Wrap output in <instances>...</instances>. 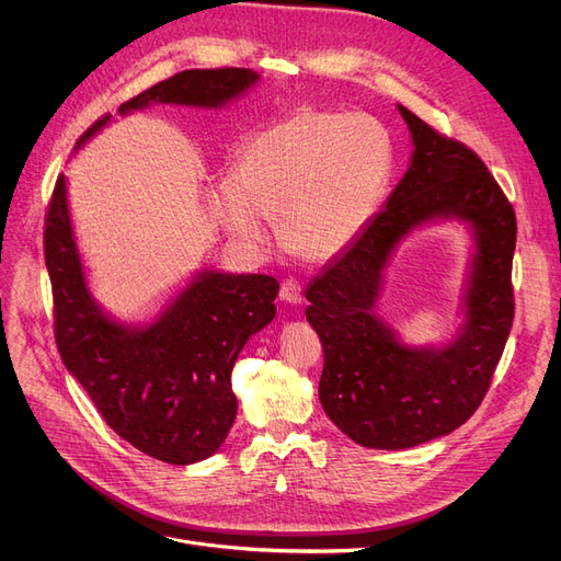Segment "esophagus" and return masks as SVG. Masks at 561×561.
<instances>
[{"label":"esophagus","mask_w":561,"mask_h":561,"mask_svg":"<svg viewBox=\"0 0 561 561\" xmlns=\"http://www.w3.org/2000/svg\"><path fill=\"white\" fill-rule=\"evenodd\" d=\"M279 298L288 305H300L302 302V286L296 279H284L279 288Z\"/></svg>","instance_id":"obj_1"}]
</instances>
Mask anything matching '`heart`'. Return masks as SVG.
<instances>
[{
	"instance_id": "obj_1",
	"label": "heart",
	"mask_w": 561,
	"mask_h": 561,
	"mask_svg": "<svg viewBox=\"0 0 561 561\" xmlns=\"http://www.w3.org/2000/svg\"><path fill=\"white\" fill-rule=\"evenodd\" d=\"M391 174L393 140L375 117L300 108L243 142L209 206L243 248L268 245L261 220H277L282 245L318 263L364 231Z\"/></svg>"
}]
</instances>
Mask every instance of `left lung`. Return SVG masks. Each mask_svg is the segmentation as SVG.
I'll list each match as a JSON object with an SVG mask.
<instances>
[{"label":"left lung","instance_id":"obj_1","mask_svg":"<svg viewBox=\"0 0 561 561\" xmlns=\"http://www.w3.org/2000/svg\"><path fill=\"white\" fill-rule=\"evenodd\" d=\"M414 138L400 184L366 229L307 288V320L325 352L320 404L355 444L414 448L463 425L484 400L514 322V206L484 161L398 106ZM459 217L479 252L465 332L444 348H407L374 316L380 271L411 229Z\"/></svg>","mask_w":561,"mask_h":561}]
</instances>
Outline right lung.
<instances>
[{"instance_id": "1", "label": "right lung", "mask_w": 561, "mask_h": 561, "mask_svg": "<svg viewBox=\"0 0 561 561\" xmlns=\"http://www.w3.org/2000/svg\"><path fill=\"white\" fill-rule=\"evenodd\" d=\"M256 79L248 68L184 70L125 102L121 113L150 102L216 108ZM108 121V113L102 115L77 145ZM43 245L56 347L106 425L165 463L186 466L211 457L239 409L231 391L233 364L248 339L275 318L279 282L268 275L204 271L152 325L125 328L88 293L64 174L47 204Z\"/></svg>"}]
</instances>
